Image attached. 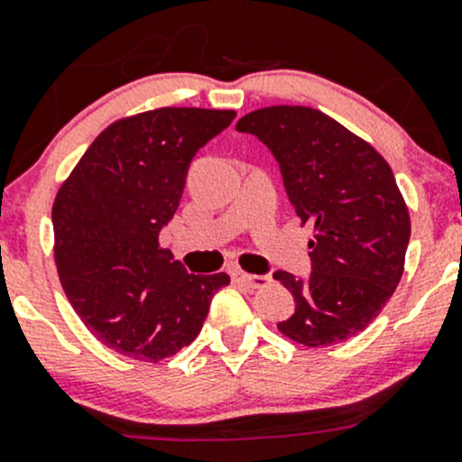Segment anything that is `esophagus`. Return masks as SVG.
Instances as JSON below:
<instances>
[{
    "label": "esophagus",
    "instance_id": "34e87169",
    "mask_svg": "<svg viewBox=\"0 0 462 462\" xmlns=\"http://www.w3.org/2000/svg\"><path fill=\"white\" fill-rule=\"evenodd\" d=\"M232 282L241 283V286L250 288V291H259V288H265L273 277L270 274H248L244 270H232Z\"/></svg>",
    "mask_w": 462,
    "mask_h": 462
}]
</instances>
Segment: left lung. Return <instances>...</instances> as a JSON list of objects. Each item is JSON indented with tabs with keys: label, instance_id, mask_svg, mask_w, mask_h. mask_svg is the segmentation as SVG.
<instances>
[{
	"label": "left lung",
	"instance_id": "left-lung-1",
	"mask_svg": "<svg viewBox=\"0 0 462 462\" xmlns=\"http://www.w3.org/2000/svg\"><path fill=\"white\" fill-rule=\"evenodd\" d=\"M277 158L283 188L309 241V279L273 274L295 297L277 328L304 346H330L362 333L393 295L411 221L389 162L337 120L310 106H263L236 123Z\"/></svg>",
	"mask_w": 462,
	"mask_h": 462
}]
</instances>
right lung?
Here are the masks:
<instances>
[{
  "instance_id": "obj_1",
  "label": "right lung",
  "mask_w": 462,
  "mask_h": 462,
  "mask_svg": "<svg viewBox=\"0 0 462 462\" xmlns=\"http://www.w3.org/2000/svg\"><path fill=\"white\" fill-rule=\"evenodd\" d=\"M230 109L162 106L116 120L60 188L55 265L78 318L111 351L161 362L194 342L230 277L189 274L158 235L179 209L192 158Z\"/></svg>"
}]
</instances>
